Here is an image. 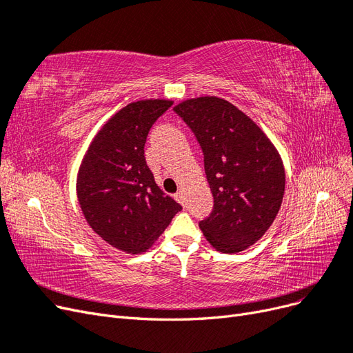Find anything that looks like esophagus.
<instances>
[{"instance_id":"esophagus-1","label":"esophagus","mask_w":353,"mask_h":353,"mask_svg":"<svg viewBox=\"0 0 353 353\" xmlns=\"http://www.w3.org/2000/svg\"><path fill=\"white\" fill-rule=\"evenodd\" d=\"M175 200L178 201V203H181V205H185V194H184V191H178V193H175Z\"/></svg>"}]
</instances>
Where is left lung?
Here are the masks:
<instances>
[{"label":"left lung","mask_w":353,"mask_h":353,"mask_svg":"<svg viewBox=\"0 0 353 353\" xmlns=\"http://www.w3.org/2000/svg\"><path fill=\"white\" fill-rule=\"evenodd\" d=\"M174 112L200 144L213 196L200 230L219 252L248 249L281 208L285 174L279 152L248 114L223 99L185 100Z\"/></svg>","instance_id":"obj_1"}]
</instances>
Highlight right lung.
Returning a JSON list of instances; mask_svg holds the SVG:
<instances>
[{
	"label": "right lung",
	"mask_w": 353,
	"mask_h": 353,
	"mask_svg": "<svg viewBox=\"0 0 353 353\" xmlns=\"http://www.w3.org/2000/svg\"><path fill=\"white\" fill-rule=\"evenodd\" d=\"M170 105L169 100L125 105L95 135L79 168L77 193L85 219L126 253L145 252L183 209L159 188L144 157L148 131Z\"/></svg>",
	"instance_id": "obj_1"
}]
</instances>
